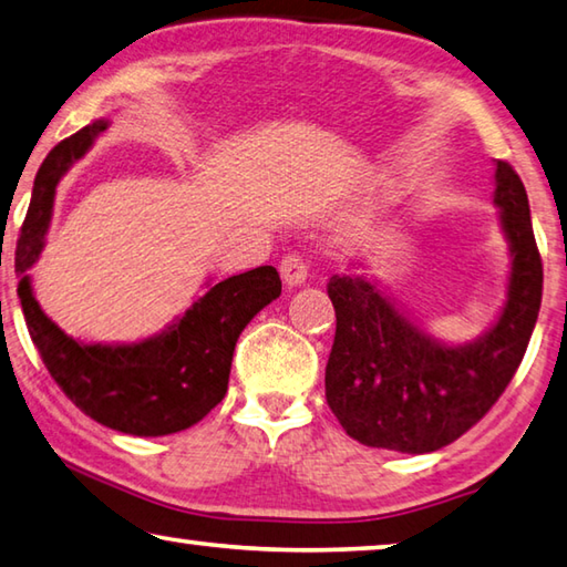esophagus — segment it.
<instances>
[{"instance_id": "1", "label": "esophagus", "mask_w": 567, "mask_h": 567, "mask_svg": "<svg viewBox=\"0 0 567 567\" xmlns=\"http://www.w3.org/2000/svg\"><path fill=\"white\" fill-rule=\"evenodd\" d=\"M309 261L301 254H286L281 258V278L286 286H301L309 276Z\"/></svg>"}]
</instances>
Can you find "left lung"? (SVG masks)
<instances>
[{
	"instance_id": "1",
	"label": "left lung",
	"mask_w": 567,
	"mask_h": 567,
	"mask_svg": "<svg viewBox=\"0 0 567 567\" xmlns=\"http://www.w3.org/2000/svg\"><path fill=\"white\" fill-rule=\"evenodd\" d=\"M495 206L508 236V301L478 341L445 346L413 326L363 276H331L333 349L326 401L343 431L371 449L431 453L488 413L528 349L543 299V261L528 194L508 162L495 164Z\"/></svg>"
}]
</instances>
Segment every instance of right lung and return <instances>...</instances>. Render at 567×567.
Segmentation results:
<instances>
[{
  "mask_svg": "<svg viewBox=\"0 0 567 567\" xmlns=\"http://www.w3.org/2000/svg\"><path fill=\"white\" fill-rule=\"evenodd\" d=\"M106 126L109 122L99 118L79 128L59 142L39 168L17 241V293L47 371L79 411L118 433L168 435L186 431L221 403L238 336L264 306L278 299L281 278L274 266L224 278L182 319L138 343L86 346L69 339L39 309L29 268L44 246L59 176L86 154Z\"/></svg>",
  "mask_w": 567,
  "mask_h": 567,
  "instance_id": "1",
  "label": "right lung"
}]
</instances>
